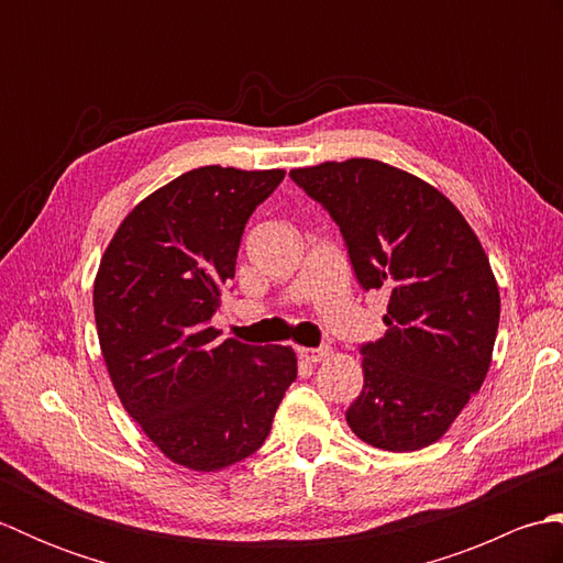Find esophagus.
Wrapping results in <instances>:
<instances>
[{
    "label": "esophagus",
    "instance_id": "esophagus-1",
    "mask_svg": "<svg viewBox=\"0 0 563 563\" xmlns=\"http://www.w3.org/2000/svg\"><path fill=\"white\" fill-rule=\"evenodd\" d=\"M297 353H300V357L307 363H324L331 355V349L329 345H321V349H300Z\"/></svg>",
    "mask_w": 563,
    "mask_h": 563
}]
</instances>
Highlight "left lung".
<instances>
[{"mask_svg": "<svg viewBox=\"0 0 563 563\" xmlns=\"http://www.w3.org/2000/svg\"><path fill=\"white\" fill-rule=\"evenodd\" d=\"M290 176L339 224L357 283L389 292L387 333L361 349L365 385L345 421L379 450L433 445L492 365L500 295L479 236L438 188L385 162Z\"/></svg>", "mask_w": 563, "mask_h": 563, "instance_id": "obj_1", "label": "left lung"}]
</instances>
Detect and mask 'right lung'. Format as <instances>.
I'll list each match as a JSON object with an SVG mask.
<instances>
[{
    "label": "right lung",
    "mask_w": 563,
    "mask_h": 563,
    "mask_svg": "<svg viewBox=\"0 0 563 563\" xmlns=\"http://www.w3.org/2000/svg\"><path fill=\"white\" fill-rule=\"evenodd\" d=\"M283 169L200 166L128 212L93 280L101 353L123 409L172 462L218 472L254 454L297 377L290 345L210 327L251 212Z\"/></svg>",
    "instance_id": "obj_1"
}]
</instances>
